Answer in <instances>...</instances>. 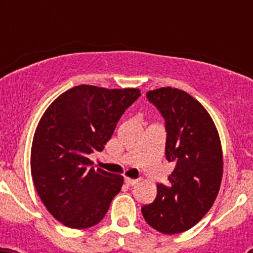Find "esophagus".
Instances as JSON below:
<instances>
[{"mask_svg": "<svg viewBox=\"0 0 253 253\" xmlns=\"http://www.w3.org/2000/svg\"><path fill=\"white\" fill-rule=\"evenodd\" d=\"M125 183L127 186H134L138 183V180H134V178H125Z\"/></svg>", "mask_w": 253, "mask_h": 253, "instance_id": "obj_1", "label": "esophagus"}]
</instances>
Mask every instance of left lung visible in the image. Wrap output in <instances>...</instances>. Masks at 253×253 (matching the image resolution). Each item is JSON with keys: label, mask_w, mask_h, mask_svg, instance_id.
<instances>
[{"label": "left lung", "mask_w": 253, "mask_h": 253, "mask_svg": "<svg viewBox=\"0 0 253 253\" xmlns=\"http://www.w3.org/2000/svg\"><path fill=\"white\" fill-rule=\"evenodd\" d=\"M147 98L164 117L165 155L175 168L142 214L153 229L174 235L195 226L213 206L223 176L221 144L211 115L186 91L167 86Z\"/></svg>", "instance_id": "1"}]
</instances>
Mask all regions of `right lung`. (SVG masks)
Masks as SVG:
<instances>
[{"instance_id": "obj_1", "label": "right lung", "mask_w": 253, "mask_h": 253, "mask_svg": "<svg viewBox=\"0 0 253 253\" xmlns=\"http://www.w3.org/2000/svg\"><path fill=\"white\" fill-rule=\"evenodd\" d=\"M139 96V89L82 84L61 94L40 119L30 154L33 182L63 225H96L121 190L124 177L95 170L88 155L104 149L120 117Z\"/></svg>"}]
</instances>
